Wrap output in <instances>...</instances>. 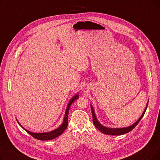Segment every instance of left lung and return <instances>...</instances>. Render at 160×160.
<instances>
[{
	"mask_svg": "<svg viewBox=\"0 0 160 160\" xmlns=\"http://www.w3.org/2000/svg\"><path fill=\"white\" fill-rule=\"evenodd\" d=\"M148 104H147V106L145 109V111L144 112L142 113V115L140 117V118L134 123L133 125L130 126L129 127H127V128H106L103 127L102 125L100 124L99 123V122L97 121V118H96V116L95 114V112L93 107L92 106H91V113H92V116H93V124H95V127L97 128H98L100 132H102L104 134H107V135H112V136H120V135H122V134L124 133H127L130 131H132L134 128H135L136 126L138 125V124L139 122V121H141V119H142V117H143V115H145V113L146 112V110L148 106Z\"/></svg>",
	"mask_w": 160,
	"mask_h": 160,
	"instance_id": "8db88e82",
	"label": "left lung"
}]
</instances>
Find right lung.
Wrapping results in <instances>:
<instances>
[{"mask_svg":"<svg viewBox=\"0 0 160 160\" xmlns=\"http://www.w3.org/2000/svg\"><path fill=\"white\" fill-rule=\"evenodd\" d=\"M78 98V95H75L74 97H72V99H71V100L68 104V106H67V110L65 112V115L64 119H63V122L62 123V124L60 126V127L52 132H46V133H33L28 130H27L26 129L24 128L19 122L18 123L25 131H27L30 134V135H31L33 138H34L35 139H37L38 140H43V141L53 139L58 136H60L61 134L65 131V130L67 128V125H68V115H69L70 106L72 104V103H73L75 100H77Z\"/></svg>","mask_w":160,"mask_h":160,"instance_id":"add662e5","label":"right lung"}]
</instances>
